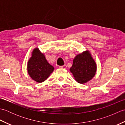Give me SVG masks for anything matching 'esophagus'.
Here are the masks:
<instances>
[{
    "label": "esophagus",
    "instance_id": "esophagus-1",
    "mask_svg": "<svg viewBox=\"0 0 125 125\" xmlns=\"http://www.w3.org/2000/svg\"><path fill=\"white\" fill-rule=\"evenodd\" d=\"M59 67H60V68H62V69H66V68H67V65L64 64V65H62V66H60Z\"/></svg>",
    "mask_w": 125,
    "mask_h": 125
}]
</instances>
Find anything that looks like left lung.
<instances>
[{"instance_id":"left-lung-1","label":"left lung","mask_w":125,"mask_h":125,"mask_svg":"<svg viewBox=\"0 0 125 125\" xmlns=\"http://www.w3.org/2000/svg\"><path fill=\"white\" fill-rule=\"evenodd\" d=\"M76 81L85 84L94 77L97 71V64L89 50L77 55L70 69Z\"/></svg>"}]
</instances>
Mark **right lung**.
Listing matches in <instances>:
<instances>
[{
	"mask_svg": "<svg viewBox=\"0 0 125 125\" xmlns=\"http://www.w3.org/2000/svg\"><path fill=\"white\" fill-rule=\"evenodd\" d=\"M27 68L28 75L38 83L46 81L54 70V68L48 62L44 55L38 48L33 50L31 57L28 61Z\"/></svg>",
	"mask_w": 125,
	"mask_h": 125,
	"instance_id": "right-lung-1",
	"label": "right lung"
}]
</instances>
